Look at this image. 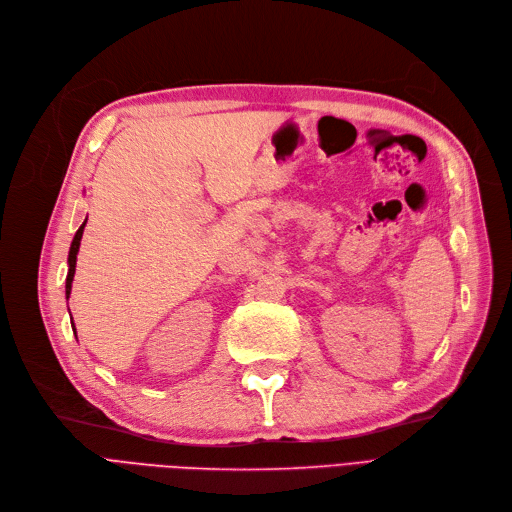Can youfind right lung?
Instances as JSON below:
<instances>
[{
	"instance_id": "obj_1",
	"label": "right lung",
	"mask_w": 512,
	"mask_h": 512,
	"mask_svg": "<svg viewBox=\"0 0 512 512\" xmlns=\"http://www.w3.org/2000/svg\"><path fill=\"white\" fill-rule=\"evenodd\" d=\"M87 225V218L83 221V225L79 227V231L75 233V239L70 243V252H68V275H66V300L70 298V289H72V279H75V271H77V254L81 248V237H83V229ZM72 325V331H75V323Z\"/></svg>"
}]
</instances>
